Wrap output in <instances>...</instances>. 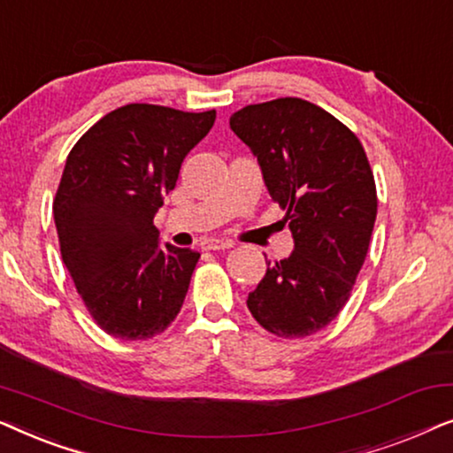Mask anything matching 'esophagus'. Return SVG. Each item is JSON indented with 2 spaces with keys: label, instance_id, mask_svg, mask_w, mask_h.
I'll list each match as a JSON object with an SVG mask.
<instances>
[{
  "label": "esophagus",
  "instance_id": "obj_1",
  "mask_svg": "<svg viewBox=\"0 0 453 453\" xmlns=\"http://www.w3.org/2000/svg\"><path fill=\"white\" fill-rule=\"evenodd\" d=\"M234 243L233 241H222V239H206L202 243V250L206 251H220V250H231Z\"/></svg>",
  "mask_w": 453,
  "mask_h": 453
}]
</instances>
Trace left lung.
Instances as JSON below:
<instances>
[{
    "instance_id": "left-lung-1",
    "label": "left lung",
    "mask_w": 453,
    "mask_h": 453,
    "mask_svg": "<svg viewBox=\"0 0 453 453\" xmlns=\"http://www.w3.org/2000/svg\"><path fill=\"white\" fill-rule=\"evenodd\" d=\"M231 129L257 157L295 239L247 307L278 338L311 336L342 311L367 257L377 216L367 154L344 123L295 96L247 104Z\"/></svg>"
}]
</instances>
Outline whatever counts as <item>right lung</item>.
I'll list each match as a JSON object with an SVG mask.
<instances>
[{
    "label": "right lung",
    "mask_w": 453,
    "mask_h": 453,
    "mask_svg": "<svg viewBox=\"0 0 453 453\" xmlns=\"http://www.w3.org/2000/svg\"><path fill=\"white\" fill-rule=\"evenodd\" d=\"M216 111L132 103L98 119L67 154L53 202L61 257L104 332L148 340L181 311L200 253L160 245L154 214Z\"/></svg>",
    "instance_id": "right-lung-1"
}]
</instances>
